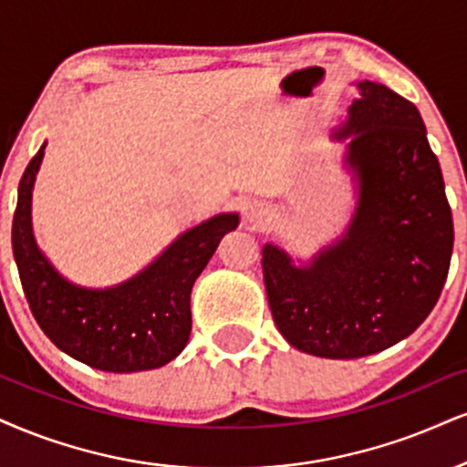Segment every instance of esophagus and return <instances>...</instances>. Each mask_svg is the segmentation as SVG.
I'll return each instance as SVG.
<instances>
[{"label": "esophagus", "mask_w": 467, "mask_h": 467, "mask_svg": "<svg viewBox=\"0 0 467 467\" xmlns=\"http://www.w3.org/2000/svg\"><path fill=\"white\" fill-rule=\"evenodd\" d=\"M246 223L253 224V227H262L264 221H266V212H264L262 205H249L246 207Z\"/></svg>", "instance_id": "34e87169"}]
</instances>
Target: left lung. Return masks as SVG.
<instances>
[{
  "mask_svg": "<svg viewBox=\"0 0 467 467\" xmlns=\"http://www.w3.org/2000/svg\"><path fill=\"white\" fill-rule=\"evenodd\" d=\"M347 142L355 210L342 235L309 260L266 243L262 268L287 344L325 359H357L411 336L435 307L452 255V212L418 108L388 86L355 82Z\"/></svg>",
  "mask_w": 467,
  "mask_h": 467,
  "instance_id": "left-lung-1",
  "label": "left lung"
}]
</instances>
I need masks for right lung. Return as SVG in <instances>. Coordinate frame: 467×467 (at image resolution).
<instances>
[{
	"label": "right lung",
	"mask_w": 467,
	"mask_h": 467,
	"mask_svg": "<svg viewBox=\"0 0 467 467\" xmlns=\"http://www.w3.org/2000/svg\"><path fill=\"white\" fill-rule=\"evenodd\" d=\"M43 142L19 182L13 253L23 292L38 327L62 353L103 372L162 368L186 348L192 314L190 292L224 234L238 227L221 212L177 235L130 279L108 287L73 284L40 251L32 229V192Z\"/></svg>",
	"instance_id": "right-lung-1"
}]
</instances>
